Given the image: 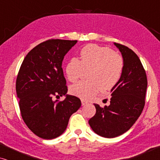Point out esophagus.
I'll return each instance as SVG.
<instances>
[{
    "label": "esophagus",
    "mask_w": 160,
    "mask_h": 160,
    "mask_svg": "<svg viewBox=\"0 0 160 160\" xmlns=\"http://www.w3.org/2000/svg\"><path fill=\"white\" fill-rule=\"evenodd\" d=\"M87 103H88V102L86 101V100H82V106H84V105H87Z\"/></svg>",
    "instance_id": "esophagus-1"
}]
</instances>
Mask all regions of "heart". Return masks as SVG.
<instances>
[{
    "mask_svg": "<svg viewBox=\"0 0 160 160\" xmlns=\"http://www.w3.org/2000/svg\"><path fill=\"white\" fill-rule=\"evenodd\" d=\"M124 61L119 54L108 47L88 44L81 49L79 60L71 58L65 65V74L70 82H74L83 71H88L90 82H79L72 85L70 92L74 96L88 100L100 88L103 91L112 89L121 78Z\"/></svg>",
    "mask_w": 160,
    "mask_h": 160,
    "instance_id": "1",
    "label": "heart"
}]
</instances>
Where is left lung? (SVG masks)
Here are the masks:
<instances>
[{"label": "left lung", "mask_w": 160, "mask_h": 160, "mask_svg": "<svg viewBox=\"0 0 160 160\" xmlns=\"http://www.w3.org/2000/svg\"><path fill=\"white\" fill-rule=\"evenodd\" d=\"M124 61L121 78L111 89L110 105L101 108L94 104L96 113L89 120L91 128L100 136L112 138L130 129L145 105L147 77L142 63L132 49L113 43Z\"/></svg>", "instance_id": "left-lung-1"}]
</instances>
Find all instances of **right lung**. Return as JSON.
<instances>
[{
  "instance_id": "right-lung-1",
  "label": "right lung",
  "mask_w": 160,
  "mask_h": 160,
  "mask_svg": "<svg viewBox=\"0 0 160 160\" xmlns=\"http://www.w3.org/2000/svg\"><path fill=\"white\" fill-rule=\"evenodd\" d=\"M77 41L52 39L34 47L24 59L16 81L22 117L28 128L43 139L62 135L71 116L81 107L79 98L68 95L62 60ZM66 96L63 102L54 96Z\"/></svg>"
}]
</instances>
